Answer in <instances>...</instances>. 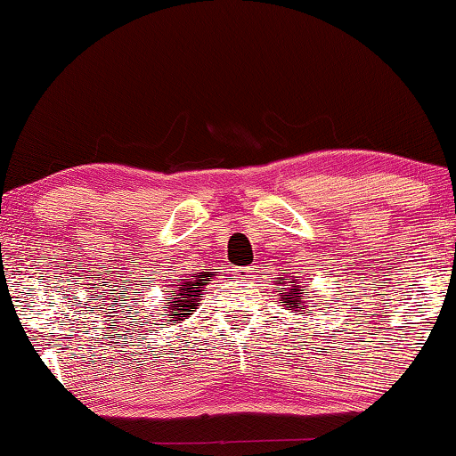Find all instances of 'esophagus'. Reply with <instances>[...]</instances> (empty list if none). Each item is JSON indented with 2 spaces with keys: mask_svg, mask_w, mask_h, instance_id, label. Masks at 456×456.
Wrapping results in <instances>:
<instances>
[{
  "mask_svg": "<svg viewBox=\"0 0 456 456\" xmlns=\"http://www.w3.org/2000/svg\"><path fill=\"white\" fill-rule=\"evenodd\" d=\"M235 274H237V278H248V276L254 274V268H251V266H241V268H235Z\"/></svg>",
  "mask_w": 456,
  "mask_h": 456,
  "instance_id": "1",
  "label": "esophagus"
}]
</instances>
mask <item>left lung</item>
I'll use <instances>...</instances> for the list:
<instances>
[{
    "label": "left lung",
    "instance_id": "obj_1",
    "mask_svg": "<svg viewBox=\"0 0 456 456\" xmlns=\"http://www.w3.org/2000/svg\"><path fill=\"white\" fill-rule=\"evenodd\" d=\"M276 284H281V287H287L282 290H278V295H281V301L284 307H289V311H293V314H298L301 311V305H305L303 301V284L297 282V276L290 278V276H282V278H276L274 281Z\"/></svg>",
    "mask_w": 456,
    "mask_h": 456
}]
</instances>
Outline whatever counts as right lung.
Returning a JSON list of instances; mask_svg holds the SVG:
<instances>
[{
	"mask_svg": "<svg viewBox=\"0 0 456 456\" xmlns=\"http://www.w3.org/2000/svg\"><path fill=\"white\" fill-rule=\"evenodd\" d=\"M208 276H215V272H199L196 276H184L172 290H166L172 297L169 305L163 307L169 315L167 322H184L188 315H192L190 311L199 307V297L208 284Z\"/></svg>",
	"mask_w": 456,
	"mask_h": 456,
	"instance_id": "right-lung-1",
	"label": "right lung"
}]
</instances>
